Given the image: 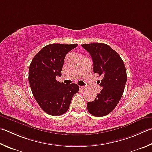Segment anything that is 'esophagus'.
<instances>
[{
  "label": "esophagus",
  "mask_w": 152,
  "mask_h": 152,
  "mask_svg": "<svg viewBox=\"0 0 152 152\" xmlns=\"http://www.w3.org/2000/svg\"><path fill=\"white\" fill-rule=\"evenodd\" d=\"M86 88H87L86 86H80V89L82 90H84L86 89Z\"/></svg>",
  "instance_id": "esophagus-1"
}]
</instances>
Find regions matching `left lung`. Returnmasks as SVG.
Instances as JSON below:
<instances>
[{"label":"left lung","mask_w":152,"mask_h":152,"mask_svg":"<svg viewBox=\"0 0 152 152\" xmlns=\"http://www.w3.org/2000/svg\"><path fill=\"white\" fill-rule=\"evenodd\" d=\"M82 46L92 57L94 73L103 78L97 82L102 89L94 100L88 102V110L94 116H104L122 98L127 81L125 65L120 55L106 44H84Z\"/></svg>","instance_id":"obj_1"}]
</instances>
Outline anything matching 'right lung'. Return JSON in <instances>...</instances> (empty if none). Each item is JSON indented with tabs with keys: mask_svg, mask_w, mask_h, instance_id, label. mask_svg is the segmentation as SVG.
Here are the masks:
<instances>
[{
	"mask_svg": "<svg viewBox=\"0 0 152 152\" xmlns=\"http://www.w3.org/2000/svg\"><path fill=\"white\" fill-rule=\"evenodd\" d=\"M77 46V44L48 45L35 55L30 63L28 81L32 94L48 114H64L72 96L78 92L79 86L76 84H65L56 79V76H61L66 55Z\"/></svg>",
	"mask_w": 152,
	"mask_h": 152,
	"instance_id": "obj_1",
	"label": "right lung"
}]
</instances>
